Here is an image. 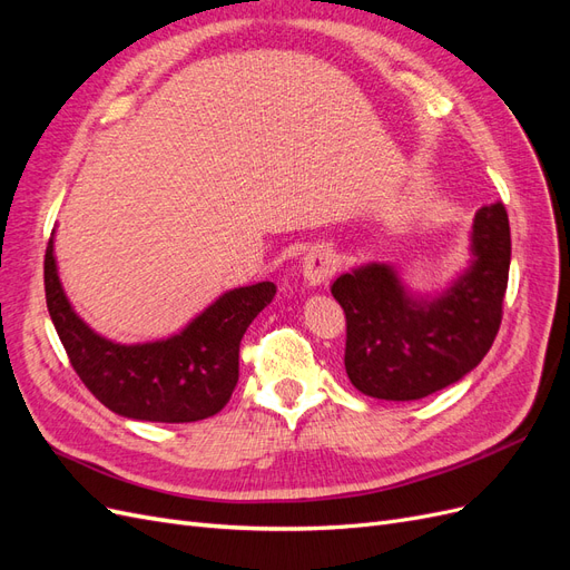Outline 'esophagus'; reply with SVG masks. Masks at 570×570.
Segmentation results:
<instances>
[{
    "instance_id": "obj_1",
    "label": "esophagus",
    "mask_w": 570,
    "mask_h": 570,
    "mask_svg": "<svg viewBox=\"0 0 570 570\" xmlns=\"http://www.w3.org/2000/svg\"><path fill=\"white\" fill-rule=\"evenodd\" d=\"M337 271V254L327 245L308 247L302 258V275L306 285H323Z\"/></svg>"
}]
</instances>
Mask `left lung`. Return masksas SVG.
<instances>
[{
	"label": "left lung",
	"instance_id": "8db88e82",
	"mask_svg": "<svg viewBox=\"0 0 570 570\" xmlns=\"http://www.w3.org/2000/svg\"><path fill=\"white\" fill-rule=\"evenodd\" d=\"M509 264V216L494 202L478 209L469 262L442 289H413L385 262L342 273L331 292L347 316L352 385L375 400L413 402L459 383L497 337Z\"/></svg>",
	"mask_w": 570,
	"mask_h": 570
}]
</instances>
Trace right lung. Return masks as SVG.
<instances>
[{"label":"right lung","mask_w":570,"mask_h":570,"mask_svg":"<svg viewBox=\"0 0 570 570\" xmlns=\"http://www.w3.org/2000/svg\"><path fill=\"white\" fill-rule=\"evenodd\" d=\"M55 233L45 254L47 308L85 387L130 421L193 423L226 406L239 375V340L273 302L275 285L264 281L223 292L168 337L116 342L85 323L66 297Z\"/></svg>","instance_id":"right-lung-1"}]
</instances>
